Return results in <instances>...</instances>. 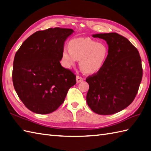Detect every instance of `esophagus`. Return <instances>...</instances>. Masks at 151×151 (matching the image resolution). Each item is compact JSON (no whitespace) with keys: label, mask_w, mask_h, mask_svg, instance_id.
I'll list each match as a JSON object with an SVG mask.
<instances>
[{"label":"esophagus","mask_w":151,"mask_h":151,"mask_svg":"<svg viewBox=\"0 0 151 151\" xmlns=\"http://www.w3.org/2000/svg\"><path fill=\"white\" fill-rule=\"evenodd\" d=\"M83 81V78H81V77H80L79 76H78L76 77V81H77V83H78L81 82Z\"/></svg>","instance_id":"34e87169"}]
</instances>
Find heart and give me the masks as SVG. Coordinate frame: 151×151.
<instances>
[{"label":"heart","instance_id":"1","mask_svg":"<svg viewBox=\"0 0 151 151\" xmlns=\"http://www.w3.org/2000/svg\"><path fill=\"white\" fill-rule=\"evenodd\" d=\"M108 54V48L104 43L90 38H78L70 42L69 48H63L62 60L68 68L74 66L79 60V66L83 71L94 74L105 65Z\"/></svg>","mask_w":151,"mask_h":151}]
</instances>
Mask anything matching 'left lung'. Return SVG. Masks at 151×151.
<instances>
[{
    "label": "left lung",
    "instance_id": "obj_1",
    "mask_svg": "<svg viewBox=\"0 0 151 151\" xmlns=\"http://www.w3.org/2000/svg\"><path fill=\"white\" fill-rule=\"evenodd\" d=\"M92 37L106 41L109 54L102 69L86 79V103L96 114H113L130 105L138 93L143 76L141 58L136 48L118 33Z\"/></svg>",
    "mask_w": 151,
    "mask_h": 151
}]
</instances>
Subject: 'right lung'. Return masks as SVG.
<instances>
[{
  "instance_id": "right-lung-1",
  "label": "right lung",
  "mask_w": 151,
  "mask_h": 151,
  "mask_svg": "<svg viewBox=\"0 0 151 151\" xmlns=\"http://www.w3.org/2000/svg\"><path fill=\"white\" fill-rule=\"evenodd\" d=\"M74 31L48 28L30 35L16 52L12 79L26 108L39 114L52 113L64 102L76 76L61 66L65 42Z\"/></svg>"
}]
</instances>
